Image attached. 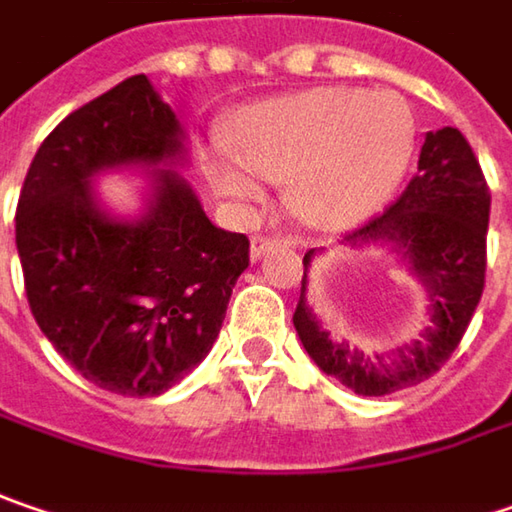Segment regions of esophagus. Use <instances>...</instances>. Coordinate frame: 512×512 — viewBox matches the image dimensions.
Here are the masks:
<instances>
[{"label": "esophagus", "mask_w": 512, "mask_h": 512, "mask_svg": "<svg viewBox=\"0 0 512 512\" xmlns=\"http://www.w3.org/2000/svg\"><path fill=\"white\" fill-rule=\"evenodd\" d=\"M275 246H281V240L275 237H252V246H249V257L252 260H260L263 255H269Z\"/></svg>", "instance_id": "esophagus-1"}]
</instances>
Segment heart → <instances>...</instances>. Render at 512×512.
I'll return each mask as SVG.
<instances>
[{"instance_id": "1", "label": "heart", "mask_w": 512, "mask_h": 512, "mask_svg": "<svg viewBox=\"0 0 512 512\" xmlns=\"http://www.w3.org/2000/svg\"><path fill=\"white\" fill-rule=\"evenodd\" d=\"M414 153V115L394 92L321 86L240 109L228 147L205 156L217 194L255 202L260 176L286 182L292 211L316 228H350L397 194Z\"/></svg>"}]
</instances>
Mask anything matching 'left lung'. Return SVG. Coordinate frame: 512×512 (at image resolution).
Segmentation results:
<instances>
[{"instance_id":"1","label":"left lung","mask_w":512,"mask_h":512,"mask_svg":"<svg viewBox=\"0 0 512 512\" xmlns=\"http://www.w3.org/2000/svg\"><path fill=\"white\" fill-rule=\"evenodd\" d=\"M487 223L490 188L469 141L455 127L426 133L417 176L403 196L345 234L342 243L350 249L385 246L400 257L429 292V327L420 339L388 353H365L345 339H333L307 304V266L316 257V249H310L292 316L310 359L362 397H385L437 374L461 345L484 292Z\"/></svg>"}]
</instances>
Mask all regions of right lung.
<instances>
[{
    "instance_id": "1",
    "label": "right lung",
    "mask_w": 512,
    "mask_h": 512,
    "mask_svg": "<svg viewBox=\"0 0 512 512\" xmlns=\"http://www.w3.org/2000/svg\"><path fill=\"white\" fill-rule=\"evenodd\" d=\"M185 130L147 75L63 118L16 205L25 295L54 350L98 388L159 397L214 347L249 240L217 228L179 173ZM147 169L145 208L118 218L94 179Z\"/></svg>"
}]
</instances>
